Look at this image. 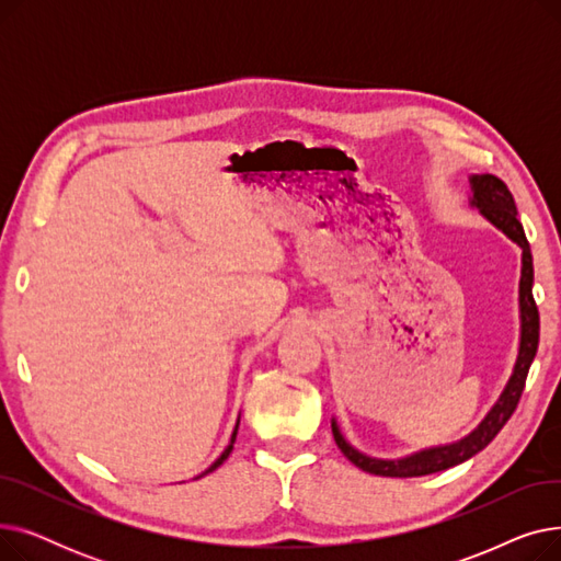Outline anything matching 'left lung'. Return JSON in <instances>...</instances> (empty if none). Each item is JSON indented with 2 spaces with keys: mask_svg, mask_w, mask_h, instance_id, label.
I'll return each instance as SVG.
<instances>
[{
  "mask_svg": "<svg viewBox=\"0 0 561 561\" xmlns=\"http://www.w3.org/2000/svg\"><path fill=\"white\" fill-rule=\"evenodd\" d=\"M470 184H473V204L480 206L482 216H486L497 229H503L512 241H516L523 248L520 347H518V359H516L514 373L507 381L503 396H500V400L493 404L486 419L466 438L457 440V444H453V446L423 450L419 455H411V457H404L398 461H385V459H373V457L362 455L343 438V434L339 432V425L332 423V432H334V440H336L339 450L357 468L366 470V473H370V476H381V478L432 476V473H438V470L453 468L470 457H476L480 450H484L491 444V440L497 436V432L503 430L505 423L512 419V414L518 407V400L523 396L529 366H533V362H535L537 347H539V309H537V302L533 296L535 268H533V252H529V243L525 239L523 225L516 216L514 195L510 193L507 184L503 180H497L495 174H473L470 176Z\"/></svg>",
  "mask_w": 561,
  "mask_h": 561,
  "instance_id": "8db88e82",
  "label": "left lung"
}]
</instances>
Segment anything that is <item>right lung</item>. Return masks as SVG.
Returning <instances> with one entry per match:
<instances>
[{"mask_svg": "<svg viewBox=\"0 0 561 561\" xmlns=\"http://www.w3.org/2000/svg\"><path fill=\"white\" fill-rule=\"evenodd\" d=\"M236 430H239V423H236ZM236 430H233V434H231V440H229V446L225 448V453H222V455H220V457H218V459H216V461H214V463L209 466V470H206V473H214V470H216V468H218V466H220V463H222V461H225V459L229 457V453L233 450V440H236ZM206 473H202V476H206Z\"/></svg>", "mask_w": 561, "mask_h": 561, "instance_id": "1", "label": "right lung"}]
</instances>
